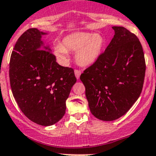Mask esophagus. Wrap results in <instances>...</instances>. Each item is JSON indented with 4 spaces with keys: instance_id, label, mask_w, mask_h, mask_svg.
<instances>
[{
    "instance_id": "1",
    "label": "esophagus",
    "mask_w": 156,
    "mask_h": 156,
    "mask_svg": "<svg viewBox=\"0 0 156 156\" xmlns=\"http://www.w3.org/2000/svg\"><path fill=\"white\" fill-rule=\"evenodd\" d=\"M81 73V72L80 70H78V69H75V77H76L77 79H79Z\"/></svg>"
}]
</instances>
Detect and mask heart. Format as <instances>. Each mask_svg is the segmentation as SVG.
Returning a JSON list of instances; mask_svg holds the SVG:
<instances>
[{
    "label": "heart",
    "mask_w": 156,
    "mask_h": 156,
    "mask_svg": "<svg viewBox=\"0 0 156 156\" xmlns=\"http://www.w3.org/2000/svg\"><path fill=\"white\" fill-rule=\"evenodd\" d=\"M106 45L104 37L100 34L77 31L69 34L62 40V43L53 45V53L62 63L69 57L68 51H76L75 61L81 66L94 65L103 53Z\"/></svg>",
    "instance_id": "heart-1"
}]
</instances>
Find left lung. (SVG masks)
<instances>
[{"label":"left lung","instance_id":"1","mask_svg":"<svg viewBox=\"0 0 156 156\" xmlns=\"http://www.w3.org/2000/svg\"><path fill=\"white\" fill-rule=\"evenodd\" d=\"M98 60L80 76L91 113L102 121L125 114L142 92L146 62L138 37L122 26Z\"/></svg>","mask_w":156,"mask_h":156}]
</instances>
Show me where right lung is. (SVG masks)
Masks as SVG:
<instances>
[{"mask_svg":"<svg viewBox=\"0 0 156 156\" xmlns=\"http://www.w3.org/2000/svg\"><path fill=\"white\" fill-rule=\"evenodd\" d=\"M37 29L25 31L10 56V87L23 114L31 122L50 126L66 113V101L76 82L72 68L61 66Z\"/></svg>","mask_w":156,"mask_h":156,"instance_id":"1","label":"right lung"}]
</instances>
